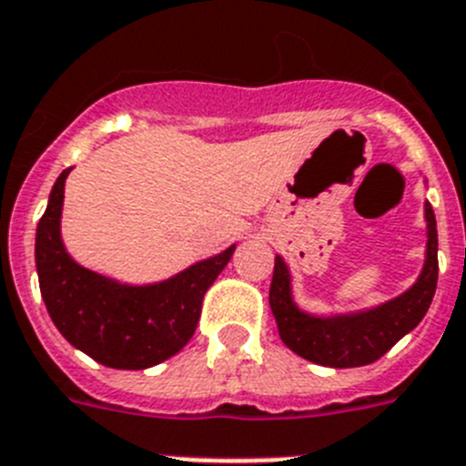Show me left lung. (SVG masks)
I'll list each match as a JSON object with an SVG mask.
<instances>
[{
  "label": "left lung",
  "instance_id": "left-lung-1",
  "mask_svg": "<svg viewBox=\"0 0 466 466\" xmlns=\"http://www.w3.org/2000/svg\"><path fill=\"white\" fill-rule=\"evenodd\" d=\"M424 265L410 289L370 308L341 312H308L296 303L287 260L275 256L269 308L284 346L315 365L346 370L370 365L424 319L439 281V232L431 203L424 201Z\"/></svg>",
  "mask_w": 466,
  "mask_h": 466
}]
</instances>
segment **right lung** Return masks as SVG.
Wrapping results in <instances>:
<instances>
[{
  "label": "right lung",
  "mask_w": 466,
  "mask_h": 466,
  "mask_svg": "<svg viewBox=\"0 0 466 466\" xmlns=\"http://www.w3.org/2000/svg\"><path fill=\"white\" fill-rule=\"evenodd\" d=\"M68 175L70 167L54 182L35 232L37 279L54 327L70 346L113 370H148L173 358L197 331L203 296L237 244L151 284L94 272L70 256L61 237Z\"/></svg>",
  "instance_id": "right-lung-1"
}]
</instances>
